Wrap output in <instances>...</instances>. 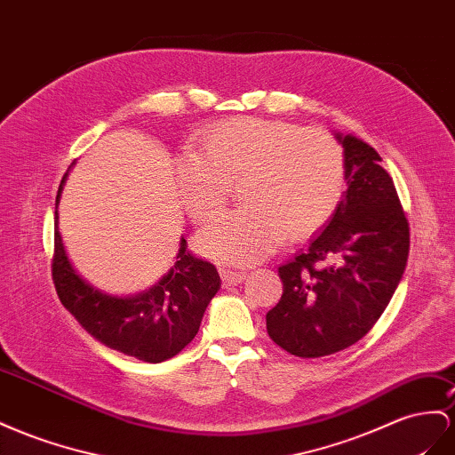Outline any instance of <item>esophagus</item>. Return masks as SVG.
<instances>
[{
	"instance_id": "esophagus-1",
	"label": "esophagus",
	"mask_w": 455,
	"mask_h": 455,
	"mask_svg": "<svg viewBox=\"0 0 455 455\" xmlns=\"http://www.w3.org/2000/svg\"><path fill=\"white\" fill-rule=\"evenodd\" d=\"M220 275H222L226 285H237L241 281H244V277H247V272H243V269L220 267Z\"/></svg>"
}]
</instances>
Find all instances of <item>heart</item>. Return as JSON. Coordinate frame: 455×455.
<instances>
[{
    "label": "heart",
    "mask_w": 455,
    "mask_h": 455,
    "mask_svg": "<svg viewBox=\"0 0 455 455\" xmlns=\"http://www.w3.org/2000/svg\"><path fill=\"white\" fill-rule=\"evenodd\" d=\"M180 197L195 222H208L239 183V211L206 226L199 251L212 260L247 266L289 237L323 228L347 183L342 145L322 130L277 120L237 118L208 132L191 155L178 158Z\"/></svg>",
    "instance_id": "heart-1"
}]
</instances>
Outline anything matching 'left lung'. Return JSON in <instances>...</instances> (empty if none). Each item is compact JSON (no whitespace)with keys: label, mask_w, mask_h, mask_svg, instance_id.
<instances>
[{"label":"left lung","mask_w":455,"mask_h":455,"mask_svg":"<svg viewBox=\"0 0 455 455\" xmlns=\"http://www.w3.org/2000/svg\"><path fill=\"white\" fill-rule=\"evenodd\" d=\"M347 158V191L327 226L279 266L281 300L267 335L299 358L345 350L370 333L403 275L410 228L395 181L371 145L335 132Z\"/></svg>","instance_id":"8db88e82"}]
</instances>
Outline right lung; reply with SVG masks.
I'll return each instance as SVG.
<instances>
[{
    "mask_svg": "<svg viewBox=\"0 0 455 455\" xmlns=\"http://www.w3.org/2000/svg\"><path fill=\"white\" fill-rule=\"evenodd\" d=\"M67 176L55 201L52 272L59 300L101 345L149 363L174 358L197 335L206 306L222 285L216 267L189 254L181 237L174 266L151 289L116 297L93 287L72 266L59 233L57 206Z\"/></svg>",
    "mask_w": 455,
    "mask_h": 455,
    "instance_id": "obj_1",
    "label": "right lung"
}]
</instances>
